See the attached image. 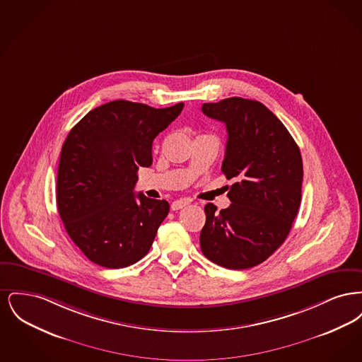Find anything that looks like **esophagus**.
<instances>
[{
  "label": "esophagus",
  "mask_w": 362,
  "mask_h": 362,
  "mask_svg": "<svg viewBox=\"0 0 362 362\" xmlns=\"http://www.w3.org/2000/svg\"><path fill=\"white\" fill-rule=\"evenodd\" d=\"M189 199H176V201H173V204H171V209L173 210H179V209H182V207H185L186 205H189Z\"/></svg>",
  "instance_id": "1"
}]
</instances>
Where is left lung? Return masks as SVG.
Returning <instances> with one entry per match:
<instances>
[{"instance_id":"obj_1","label":"left lung","mask_w":362,"mask_h":362,"mask_svg":"<svg viewBox=\"0 0 362 362\" xmlns=\"http://www.w3.org/2000/svg\"><path fill=\"white\" fill-rule=\"evenodd\" d=\"M202 112L226 126L221 170L236 182L229 207L205 206L201 250L218 266L250 269L273 255L292 229L301 202V153L284 123L257 100L228 98L204 104Z\"/></svg>"}]
</instances>
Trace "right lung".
Here are the masks:
<instances>
[{
	"instance_id": "obj_1",
	"label": "right lung",
	"mask_w": 362,
	"mask_h": 362,
	"mask_svg": "<svg viewBox=\"0 0 362 362\" xmlns=\"http://www.w3.org/2000/svg\"><path fill=\"white\" fill-rule=\"evenodd\" d=\"M183 105L114 100L70 130L59 157L57 206L70 239L90 262L122 269L152 247L170 204L136 194L137 171L152 165L153 139Z\"/></svg>"
}]
</instances>
